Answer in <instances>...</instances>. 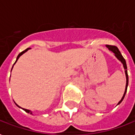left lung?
Masks as SVG:
<instances>
[{
  "label": "left lung",
  "mask_w": 135,
  "mask_h": 135,
  "mask_svg": "<svg viewBox=\"0 0 135 135\" xmlns=\"http://www.w3.org/2000/svg\"><path fill=\"white\" fill-rule=\"evenodd\" d=\"M107 47L109 49V50H111V52H113L114 54H115V57L117 58L119 61H121V63L123 64V67L125 69V73H126V90H125V92H124L123 96L122 97V99H120L119 102L118 103V105L119 104L121 103V102L123 100L124 97H125V95L126 94V92H127V88H128V70H127V64H126V59H124L123 57L122 56L121 53L119 51V50L118 49L117 47L114 46V45H106Z\"/></svg>",
  "instance_id": "left-lung-1"
}]
</instances>
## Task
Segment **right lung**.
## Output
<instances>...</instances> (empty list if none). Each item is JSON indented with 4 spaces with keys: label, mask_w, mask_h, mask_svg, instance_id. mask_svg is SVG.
Segmentation results:
<instances>
[{
    "label": "right lung",
    "mask_w": 135,
    "mask_h": 135,
    "mask_svg": "<svg viewBox=\"0 0 135 135\" xmlns=\"http://www.w3.org/2000/svg\"><path fill=\"white\" fill-rule=\"evenodd\" d=\"M29 49H31V48H27V49H26V50H25L22 51V52H20V54H19V55H18L17 57V59H16L15 62V64L16 62H17V60H18V59H19V58H20V56H21V55H23V54H24V53H25V52H26V51H28V50H29ZM15 64H14V65H15ZM12 68H13V66H12ZM11 71H12V70H11ZM15 104L17 105V106L18 107H20V108H21V107H19V106H18V105L17 104H16V103H15ZM23 110H24V111H26V112H27V113H30V114H32V112H31V111L30 110H28V109H23Z\"/></svg>",
    "instance_id": "obj_1"
}]
</instances>
